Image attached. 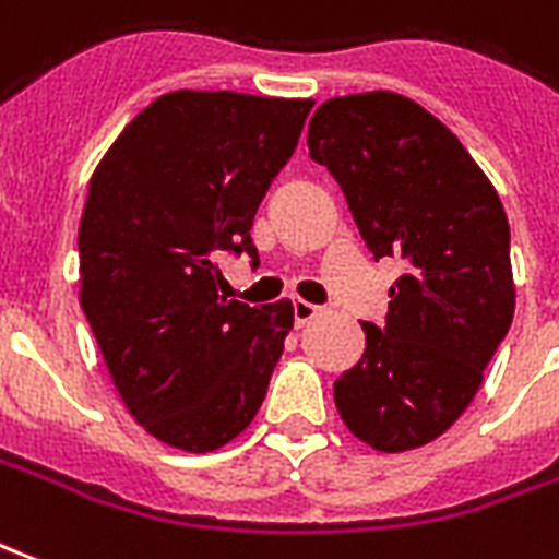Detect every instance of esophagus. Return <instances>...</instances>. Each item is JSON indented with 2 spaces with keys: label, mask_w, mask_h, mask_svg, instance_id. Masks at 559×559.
I'll return each instance as SVG.
<instances>
[{
  "label": "esophagus",
  "mask_w": 559,
  "mask_h": 559,
  "mask_svg": "<svg viewBox=\"0 0 559 559\" xmlns=\"http://www.w3.org/2000/svg\"><path fill=\"white\" fill-rule=\"evenodd\" d=\"M317 314H320V308H317V305L305 302V299H296V302H293V320H296V326L311 323Z\"/></svg>",
  "instance_id": "1"
}]
</instances>
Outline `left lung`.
<instances>
[{
    "mask_svg": "<svg viewBox=\"0 0 559 559\" xmlns=\"http://www.w3.org/2000/svg\"><path fill=\"white\" fill-rule=\"evenodd\" d=\"M308 152L344 191L365 248L399 257L386 323L335 380V407L362 443L407 452L452 428L515 314L503 203L449 128L404 95L329 98Z\"/></svg>",
    "mask_w": 559,
    "mask_h": 559,
    "instance_id": "8db88e82",
    "label": "left lung"
}]
</instances>
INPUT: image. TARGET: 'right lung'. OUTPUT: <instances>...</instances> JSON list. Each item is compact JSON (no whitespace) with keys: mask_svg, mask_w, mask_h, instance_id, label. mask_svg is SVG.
Wrapping results in <instances>:
<instances>
[{"mask_svg":"<svg viewBox=\"0 0 559 559\" xmlns=\"http://www.w3.org/2000/svg\"><path fill=\"white\" fill-rule=\"evenodd\" d=\"M311 107V98L167 92L92 173L80 305L126 407L160 443L221 449L266 399L293 308L218 296V257L257 263V206Z\"/></svg>","mask_w":559,"mask_h":559,"instance_id":"add662e5","label":"right lung"}]
</instances>
